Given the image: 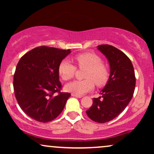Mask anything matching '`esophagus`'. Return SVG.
I'll use <instances>...</instances> for the list:
<instances>
[{
	"mask_svg": "<svg viewBox=\"0 0 154 154\" xmlns=\"http://www.w3.org/2000/svg\"><path fill=\"white\" fill-rule=\"evenodd\" d=\"M71 96H72V97H77V98H81V97H82V96L77 95V94H73V93L71 94Z\"/></svg>",
	"mask_w": 154,
	"mask_h": 154,
	"instance_id": "esophagus-1",
	"label": "esophagus"
}]
</instances>
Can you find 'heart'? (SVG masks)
I'll return each instance as SVG.
<instances>
[{
  "label": "heart",
  "mask_w": 154,
  "mask_h": 154,
  "mask_svg": "<svg viewBox=\"0 0 154 154\" xmlns=\"http://www.w3.org/2000/svg\"><path fill=\"white\" fill-rule=\"evenodd\" d=\"M78 65L80 68H86L84 78L85 80H75L70 82L65 88L67 91L77 95H83L90 92L94 88V82L97 85H102L108 79V71L102 64V60L97 55L91 53H84L75 57ZM76 68L68 60H64L59 65V74L64 81L72 79Z\"/></svg>",
  "instance_id": "obj_1"
}]
</instances>
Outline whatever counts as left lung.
<instances>
[{
	"mask_svg": "<svg viewBox=\"0 0 154 154\" xmlns=\"http://www.w3.org/2000/svg\"><path fill=\"white\" fill-rule=\"evenodd\" d=\"M108 60L110 75L101 90L102 97L93 98L88 116L97 123H106L123 112L132 100L135 88V75L131 61L116 48L109 45L97 46Z\"/></svg>",
	"mask_w": 154,
	"mask_h": 154,
	"instance_id": "1",
	"label": "left lung"
}]
</instances>
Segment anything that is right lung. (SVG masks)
I'll return each instance as SVG.
<instances>
[{
	"instance_id": "add662e5",
	"label": "right lung",
	"mask_w": 154,
	"mask_h": 154,
	"mask_svg": "<svg viewBox=\"0 0 154 154\" xmlns=\"http://www.w3.org/2000/svg\"><path fill=\"white\" fill-rule=\"evenodd\" d=\"M70 53V50L41 46L19 61L14 74V94L20 108L31 119L47 123L64 109L71 94L60 92L58 68Z\"/></svg>"
}]
</instances>
